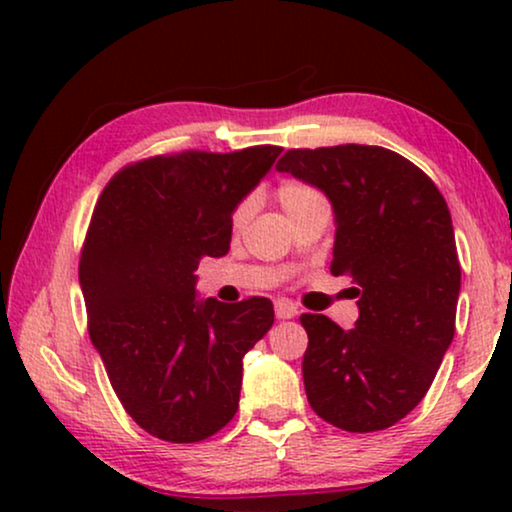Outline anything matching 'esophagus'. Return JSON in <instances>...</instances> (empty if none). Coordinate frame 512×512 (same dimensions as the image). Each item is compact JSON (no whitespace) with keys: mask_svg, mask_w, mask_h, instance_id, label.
I'll use <instances>...</instances> for the list:
<instances>
[{"mask_svg":"<svg viewBox=\"0 0 512 512\" xmlns=\"http://www.w3.org/2000/svg\"><path fill=\"white\" fill-rule=\"evenodd\" d=\"M275 314L277 319H293L298 314V307L286 298H277L275 300Z\"/></svg>","mask_w":512,"mask_h":512,"instance_id":"obj_1","label":"esophagus"}]
</instances>
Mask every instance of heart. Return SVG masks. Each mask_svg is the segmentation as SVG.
<instances>
[{"mask_svg": "<svg viewBox=\"0 0 512 512\" xmlns=\"http://www.w3.org/2000/svg\"><path fill=\"white\" fill-rule=\"evenodd\" d=\"M277 200L279 205L286 214H296L298 209H303L310 205V202H317V200H324L321 198V193L317 188L305 184V181H298V179H289V181H282V184L277 186ZM251 214V200H242L240 205L233 209V214H230V223H233V228H242L244 223H247Z\"/></svg>", "mask_w": 512, "mask_h": 512, "instance_id": "1", "label": "heart"}]
</instances>
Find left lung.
<instances>
[{
    "instance_id": "left-lung-1",
    "label": "left lung",
    "mask_w": 512,
    "mask_h": 512,
    "mask_svg": "<svg viewBox=\"0 0 512 512\" xmlns=\"http://www.w3.org/2000/svg\"><path fill=\"white\" fill-rule=\"evenodd\" d=\"M277 170L333 202L331 275L352 279L359 296L352 331L300 317L307 401L342 431L389 429L426 396L454 338L461 265L447 202L429 174L382 146L291 149Z\"/></svg>"
}]
</instances>
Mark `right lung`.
<instances>
[{
  "label": "right lung",
  "instance_id": "add662e5",
  "mask_svg": "<svg viewBox=\"0 0 512 512\" xmlns=\"http://www.w3.org/2000/svg\"><path fill=\"white\" fill-rule=\"evenodd\" d=\"M282 146L181 151L118 170L93 209L79 279L88 333L125 412L167 443H200L240 405L242 359L275 321L268 298H195L205 256Z\"/></svg>",
  "mask_w": 512,
  "mask_h": 512
}]
</instances>
